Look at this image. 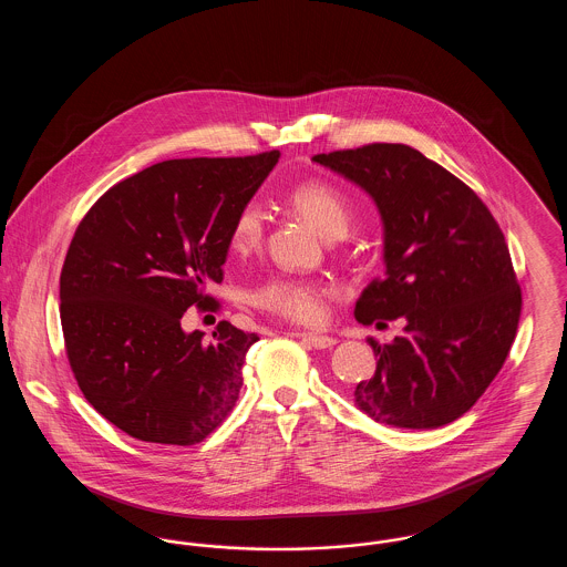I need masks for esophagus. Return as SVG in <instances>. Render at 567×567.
<instances>
[{
	"label": "esophagus",
	"instance_id": "1",
	"mask_svg": "<svg viewBox=\"0 0 567 567\" xmlns=\"http://www.w3.org/2000/svg\"><path fill=\"white\" fill-rule=\"evenodd\" d=\"M301 342H306L312 349H331L336 347V340L329 336H319V333H310V331H296L293 333Z\"/></svg>",
	"mask_w": 567,
	"mask_h": 567
}]
</instances>
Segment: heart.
<instances>
[{"label":"heart","mask_w":567,"mask_h":567,"mask_svg":"<svg viewBox=\"0 0 567 567\" xmlns=\"http://www.w3.org/2000/svg\"><path fill=\"white\" fill-rule=\"evenodd\" d=\"M289 202L327 238H342L351 229V197L331 183L306 181L289 193ZM264 208L255 199L243 204L234 216L231 246L238 250L257 246L264 236ZM329 296L331 287L321 280L274 276L252 291V303L291 323L317 324L324 319Z\"/></svg>","instance_id":"heart-1"}]
</instances>
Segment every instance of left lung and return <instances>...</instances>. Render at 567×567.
Wrapping results in <instances>:
<instances>
[{
  "mask_svg": "<svg viewBox=\"0 0 567 567\" xmlns=\"http://www.w3.org/2000/svg\"><path fill=\"white\" fill-rule=\"evenodd\" d=\"M368 190L384 223L386 271L354 306L359 323L404 319L391 344H368L377 374L354 402L377 423L433 430L481 400L502 370L520 317L508 244L483 199L408 144L374 142L315 155Z\"/></svg>",
  "mask_w": 567,
  "mask_h": 567,
  "instance_id": "1",
  "label": "left lung"
}]
</instances>
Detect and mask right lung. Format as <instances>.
<instances>
[{
    "instance_id": "right-lung-1",
    "label": "right lung",
    "mask_w": 567,
    "mask_h": 567,
    "mask_svg": "<svg viewBox=\"0 0 567 567\" xmlns=\"http://www.w3.org/2000/svg\"><path fill=\"white\" fill-rule=\"evenodd\" d=\"M280 157L155 163L110 187L82 216L61 278V327L82 395L142 442L190 446L227 419L259 340L229 321L185 333L187 308L218 310L231 225Z\"/></svg>"
}]
</instances>
